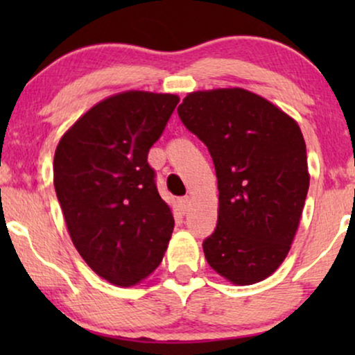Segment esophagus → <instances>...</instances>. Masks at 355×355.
Returning a JSON list of instances; mask_svg holds the SVG:
<instances>
[{
  "label": "esophagus",
  "instance_id": "1",
  "mask_svg": "<svg viewBox=\"0 0 355 355\" xmlns=\"http://www.w3.org/2000/svg\"><path fill=\"white\" fill-rule=\"evenodd\" d=\"M179 208H181L182 213H187L189 208H191V197L179 198Z\"/></svg>",
  "mask_w": 355,
  "mask_h": 355
}]
</instances>
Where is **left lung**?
I'll return each mask as SVG.
<instances>
[{"instance_id": "left-lung-1", "label": "left lung", "mask_w": 355, "mask_h": 355, "mask_svg": "<svg viewBox=\"0 0 355 355\" xmlns=\"http://www.w3.org/2000/svg\"><path fill=\"white\" fill-rule=\"evenodd\" d=\"M184 125L208 147L218 179V225L203 242L208 265L236 286L260 283L291 250L310 174L299 124L245 89L187 94Z\"/></svg>"}]
</instances>
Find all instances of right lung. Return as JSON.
I'll return each mask as SVG.
<instances>
[{
    "mask_svg": "<svg viewBox=\"0 0 355 355\" xmlns=\"http://www.w3.org/2000/svg\"><path fill=\"white\" fill-rule=\"evenodd\" d=\"M179 103L128 90L98 101L62 135L53 182L71 241L96 275L130 288L162 263L174 218L147 163Z\"/></svg>",
    "mask_w": 355,
    "mask_h": 355,
    "instance_id": "right-lung-1",
    "label": "right lung"
}]
</instances>
